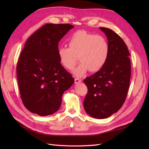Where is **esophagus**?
I'll return each instance as SVG.
<instances>
[{"label":"esophagus","instance_id":"obj_1","mask_svg":"<svg viewBox=\"0 0 149 149\" xmlns=\"http://www.w3.org/2000/svg\"><path fill=\"white\" fill-rule=\"evenodd\" d=\"M81 81H82L81 79H79V78H76L74 79V83H75L76 84H78V83H81Z\"/></svg>","mask_w":149,"mask_h":149}]
</instances>
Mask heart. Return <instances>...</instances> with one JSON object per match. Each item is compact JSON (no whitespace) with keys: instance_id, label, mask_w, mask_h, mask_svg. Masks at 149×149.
Returning a JSON list of instances; mask_svg holds the SVG:
<instances>
[{"instance_id":"heart-1","label":"heart","mask_w":149,"mask_h":149,"mask_svg":"<svg viewBox=\"0 0 149 149\" xmlns=\"http://www.w3.org/2000/svg\"><path fill=\"white\" fill-rule=\"evenodd\" d=\"M68 47H60L57 54L61 65L68 70L73 69L78 61L80 63L73 71L76 76H83L89 70H100L104 66L109 55V45L102 36L78 30L68 40Z\"/></svg>"}]
</instances>
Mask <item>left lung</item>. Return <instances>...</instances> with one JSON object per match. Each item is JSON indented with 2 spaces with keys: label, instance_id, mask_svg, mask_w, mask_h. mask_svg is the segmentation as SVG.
Wrapping results in <instances>:
<instances>
[{
  "label": "left lung",
  "instance_id": "1",
  "mask_svg": "<svg viewBox=\"0 0 149 149\" xmlns=\"http://www.w3.org/2000/svg\"><path fill=\"white\" fill-rule=\"evenodd\" d=\"M100 29L107 37L109 55L100 70L84 79L88 91L83 104L85 111L93 118L105 119L118 112L125 101L131 65L124 40L109 29Z\"/></svg>",
  "mask_w": 149,
  "mask_h": 149
}]
</instances>
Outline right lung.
<instances>
[{
	"instance_id": "obj_1",
	"label": "right lung",
	"mask_w": 149,
	"mask_h": 149,
	"mask_svg": "<svg viewBox=\"0 0 149 149\" xmlns=\"http://www.w3.org/2000/svg\"><path fill=\"white\" fill-rule=\"evenodd\" d=\"M73 27L69 24H47L26 40L16 70L22 102L31 112L41 116L55 113L63 94L74 83L57 54L58 42Z\"/></svg>"
}]
</instances>
